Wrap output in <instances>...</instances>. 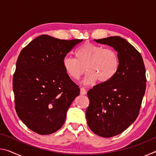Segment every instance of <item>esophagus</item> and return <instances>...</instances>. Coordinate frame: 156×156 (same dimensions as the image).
I'll use <instances>...</instances> for the list:
<instances>
[{"instance_id": "1", "label": "esophagus", "mask_w": 156, "mask_h": 156, "mask_svg": "<svg viewBox=\"0 0 156 156\" xmlns=\"http://www.w3.org/2000/svg\"><path fill=\"white\" fill-rule=\"evenodd\" d=\"M87 93V90L85 89H84V87H81L80 88V94L81 95H86Z\"/></svg>"}]
</instances>
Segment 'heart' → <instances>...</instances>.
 <instances>
[{
    "instance_id": "1",
    "label": "heart",
    "mask_w": 156,
    "mask_h": 156,
    "mask_svg": "<svg viewBox=\"0 0 156 156\" xmlns=\"http://www.w3.org/2000/svg\"><path fill=\"white\" fill-rule=\"evenodd\" d=\"M75 54L76 59L70 56L63 58V67L69 77L74 80H79L87 71L84 80L86 84H93L96 80L107 83L119 70V55L112 48L85 43L76 49Z\"/></svg>"
}]
</instances>
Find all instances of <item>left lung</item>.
Segmentation results:
<instances>
[{
    "label": "left lung",
    "instance_id": "8db88e82",
    "mask_svg": "<svg viewBox=\"0 0 156 156\" xmlns=\"http://www.w3.org/2000/svg\"><path fill=\"white\" fill-rule=\"evenodd\" d=\"M95 41L113 47L120 57L114 77L87 93L89 127L98 136L110 138L122 133L138 116L146 89V70L141 54L124 38L111 36Z\"/></svg>",
    "mask_w": 156,
    "mask_h": 156
}]
</instances>
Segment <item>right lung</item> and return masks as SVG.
Returning <instances> with one entry per match:
<instances>
[{
  "label": "right lung",
  "instance_id": "right-lung-1",
  "mask_svg": "<svg viewBox=\"0 0 156 156\" xmlns=\"http://www.w3.org/2000/svg\"><path fill=\"white\" fill-rule=\"evenodd\" d=\"M82 41L42 35L20 51L13 77L15 109L23 122L35 133L49 135L59 130L71 104L80 94L62 60Z\"/></svg>",
  "mask_w": 156,
  "mask_h": 156
}]
</instances>
